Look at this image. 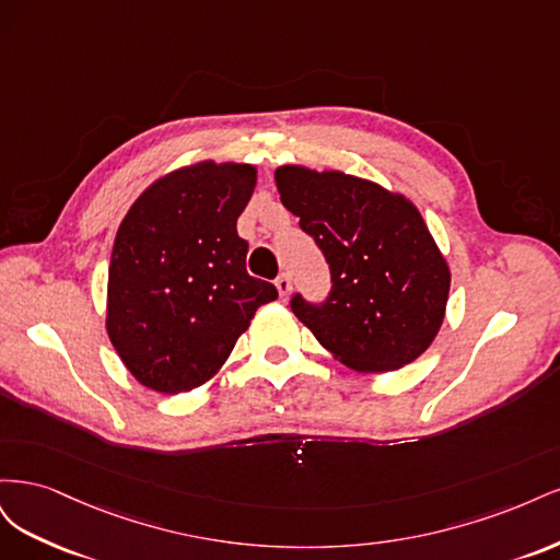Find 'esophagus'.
<instances>
[{
	"label": "esophagus",
	"mask_w": 560,
	"mask_h": 560,
	"mask_svg": "<svg viewBox=\"0 0 560 560\" xmlns=\"http://www.w3.org/2000/svg\"><path fill=\"white\" fill-rule=\"evenodd\" d=\"M276 287H278V292H280L282 299H287V296L292 294V280H290V276L282 273V276L276 280Z\"/></svg>",
	"instance_id": "1"
}]
</instances>
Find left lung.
<instances>
[{
    "instance_id": "8db88e82",
    "label": "left lung",
    "mask_w": 560,
    "mask_h": 560,
    "mask_svg": "<svg viewBox=\"0 0 560 560\" xmlns=\"http://www.w3.org/2000/svg\"><path fill=\"white\" fill-rule=\"evenodd\" d=\"M282 206L325 254V303L292 311L336 360L362 374L418 360L442 329L451 270L413 202L341 171L280 165Z\"/></svg>"
}]
</instances>
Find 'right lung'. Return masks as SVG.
Listing matches in <instances>:
<instances>
[{"label": "right lung", "instance_id": "obj_1", "mask_svg": "<svg viewBox=\"0 0 560 560\" xmlns=\"http://www.w3.org/2000/svg\"><path fill=\"white\" fill-rule=\"evenodd\" d=\"M257 186L247 163L200 161L163 175L132 202L109 261V341L149 389L177 395L208 383L278 299L245 268L238 217Z\"/></svg>", "mask_w": 560, "mask_h": 560}]
</instances>
